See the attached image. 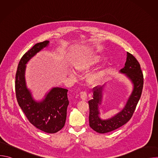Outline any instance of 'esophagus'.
<instances>
[{
    "label": "esophagus",
    "instance_id": "esophagus-1",
    "mask_svg": "<svg viewBox=\"0 0 158 158\" xmlns=\"http://www.w3.org/2000/svg\"><path fill=\"white\" fill-rule=\"evenodd\" d=\"M81 98L82 99V100L83 101H86L87 98V93L85 91H82L81 93Z\"/></svg>",
    "mask_w": 158,
    "mask_h": 158
}]
</instances>
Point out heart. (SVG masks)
<instances>
[{"label": "heart", "instance_id": "1", "mask_svg": "<svg viewBox=\"0 0 158 158\" xmlns=\"http://www.w3.org/2000/svg\"><path fill=\"white\" fill-rule=\"evenodd\" d=\"M101 60L102 57L98 54H93L86 55L76 64L75 68L77 73L85 74L94 69ZM107 70V67L106 66H104L97 72L90 75L87 79L88 83L91 85H96L99 84L103 79ZM70 76L74 77L75 76V73L71 72L70 73Z\"/></svg>", "mask_w": 158, "mask_h": 158}]
</instances>
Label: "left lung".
Segmentation results:
<instances>
[{
    "label": "left lung",
    "mask_w": 158,
    "mask_h": 158,
    "mask_svg": "<svg viewBox=\"0 0 158 158\" xmlns=\"http://www.w3.org/2000/svg\"><path fill=\"white\" fill-rule=\"evenodd\" d=\"M131 80L133 84V90L124 108L113 117L107 119H102L99 117V105L101 104L102 91L105 85L93 88V99L89 101V126L99 133H106L121 127L128 122L141 98L143 87V74L141 66L137 59L131 54L127 52L125 65L120 71Z\"/></svg>",
    "instance_id": "8db88e82"
}]
</instances>
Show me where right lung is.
<instances>
[{
  "label": "right lung",
  "mask_w": 158,
  "mask_h": 158,
  "mask_svg": "<svg viewBox=\"0 0 158 158\" xmlns=\"http://www.w3.org/2000/svg\"><path fill=\"white\" fill-rule=\"evenodd\" d=\"M49 44V40L37 43L22 57L15 74V88L17 102L29 121L36 128L52 134L64 126L69 103L67 98L68 90L53 87L42 101L37 102L27 88L25 79L26 64Z\"/></svg>",
  "instance_id": "add662e5"
}]
</instances>
